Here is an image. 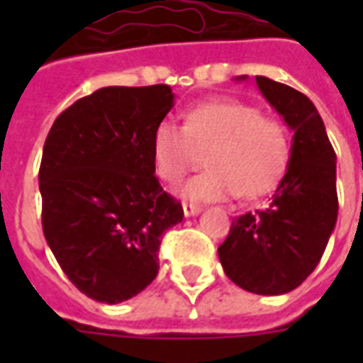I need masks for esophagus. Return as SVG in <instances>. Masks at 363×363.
Masks as SVG:
<instances>
[{"label":"esophagus","instance_id":"1","mask_svg":"<svg viewBox=\"0 0 363 363\" xmlns=\"http://www.w3.org/2000/svg\"><path fill=\"white\" fill-rule=\"evenodd\" d=\"M182 212H184V216H186V218H190V216H196V213H200V206L182 204Z\"/></svg>","mask_w":363,"mask_h":363}]
</instances>
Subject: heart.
Wrapping results in <instances>:
<instances>
[{
    "instance_id": "1",
    "label": "heart",
    "mask_w": 363,
    "mask_h": 363,
    "mask_svg": "<svg viewBox=\"0 0 363 363\" xmlns=\"http://www.w3.org/2000/svg\"><path fill=\"white\" fill-rule=\"evenodd\" d=\"M151 153L157 174L181 182L206 163L210 169L182 186L192 202L259 198L278 184L289 157L288 130L262 116L255 104L218 99L190 108L184 126L163 120L153 130Z\"/></svg>"
}]
</instances>
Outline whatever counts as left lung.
<instances>
[{
  "instance_id": "left-lung-1",
  "label": "left lung",
  "mask_w": 363,
  "mask_h": 363,
  "mask_svg": "<svg viewBox=\"0 0 363 363\" xmlns=\"http://www.w3.org/2000/svg\"><path fill=\"white\" fill-rule=\"evenodd\" d=\"M257 85L294 132L288 171L264 210L233 220L218 255L239 288L281 296L315 270L336 225V153L303 93L262 75H257Z\"/></svg>"
}]
</instances>
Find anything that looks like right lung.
Masks as SVG:
<instances>
[{
  "mask_svg": "<svg viewBox=\"0 0 363 363\" xmlns=\"http://www.w3.org/2000/svg\"><path fill=\"white\" fill-rule=\"evenodd\" d=\"M173 103L169 85L103 87L62 112L44 142V237L69 281L95 301L120 303L147 288L163 233L182 221L151 153Z\"/></svg>",
  "mask_w": 363,
  "mask_h": 363,
  "instance_id": "obj_1",
  "label": "right lung"
}]
</instances>
